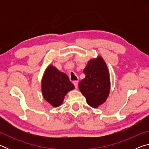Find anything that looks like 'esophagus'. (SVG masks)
Here are the masks:
<instances>
[{
    "label": "esophagus",
    "mask_w": 149,
    "mask_h": 149,
    "mask_svg": "<svg viewBox=\"0 0 149 149\" xmlns=\"http://www.w3.org/2000/svg\"><path fill=\"white\" fill-rule=\"evenodd\" d=\"M73 84H74L75 88H77V87H78V81H73Z\"/></svg>",
    "instance_id": "obj_1"
}]
</instances>
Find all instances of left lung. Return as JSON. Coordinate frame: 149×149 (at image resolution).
Returning <instances> with one entry per match:
<instances>
[{"label": "left lung", "instance_id": "8db88e82", "mask_svg": "<svg viewBox=\"0 0 149 149\" xmlns=\"http://www.w3.org/2000/svg\"><path fill=\"white\" fill-rule=\"evenodd\" d=\"M85 77L79 83L80 91L86 98L87 104L97 108L103 104L109 95V72L101 56L90 60L84 70Z\"/></svg>", "mask_w": 149, "mask_h": 149}]
</instances>
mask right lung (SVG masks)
<instances>
[{
	"label": "right lung",
	"mask_w": 149,
	"mask_h": 149,
	"mask_svg": "<svg viewBox=\"0 0 149 149\" xmlns=\"http://www.w3.org/2000/svg\"><path fill=\"white\" fill-rule=\"evenodd\" d=\"M42 94L46 101L52 107L62 104L65 95L74 89L68 75L52 65L48 66L42 79Z\"/></svg>",
	"instance_id": "obj_1"
}]
</instances>
